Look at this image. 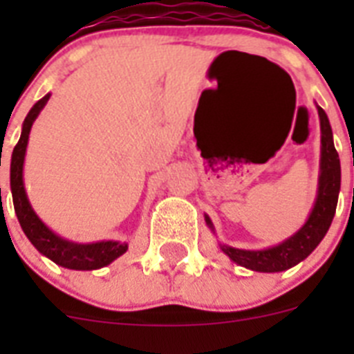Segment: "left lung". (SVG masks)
<instances>
[{
	"mask_svg": "<svg viewBox=\"0 0 354 354\" xmlns=\"http://www.w3.org/2000/svg\"><path fill=\"white\" fill-rule=\"evenodd\" d=\"M317 113L321 122V161H319L317 196L308 220L298 232L270 248L241 250L220 243L221 252L237 266L259 273H280L305 261L326 236L339 202L340 159L333 145V133L328 115L321 106H317ZM205 223L214 232V225L207 214H205Z\"/></svg>",
	"mask_w": 354,
	"mask_h": 354,
	"instance_id": "left-lung-1",
	"label": "left lung"
}]
</instances>
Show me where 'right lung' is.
<instances>
[{"label": "right lung", "mask_w": 354, "mask_h": 354, "mask_svg": "<svg viewBox=\"0 0 354 354\" xmlns=\"http://www.w3.org/2000/svg\"><path fill=\"white\" fill-rule=\"evenodd\" d=\"M49 97L44 95L39 102L33 104L30 113L26 115L23 122V131H21V138L12 152L10 161V189L12 200H14V209L17 214V220L21 223L23 232L30 239V243L42 253L44 257L51 259L55 264L67 268V270L76 271H92L104 268L111 264L115 259L127 252V243L120 241H97V243H74L65 237L58 236L40 220L37 212L31 207L30 200H28L26 189H24L23 180V168H24V156H26L28 138H30V131L35 118L48 104Z\"/></svg>", "instance_id": "obj_1"}]
</instances>
